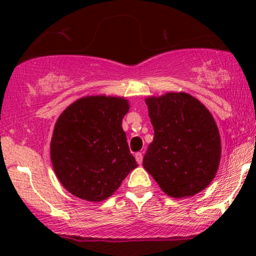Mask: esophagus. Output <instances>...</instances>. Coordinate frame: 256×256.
<instances>
[{
  "instance_id": "1",
  "label": "esophagus",
  "mask_w": 256,
  "mask_h": 256,
  "mask_svg": "<svg viewBox=\"0 0 256 256\" xmlns=\"http://www.w3.org/2000/svg\"><path fill=\"white\" fill-rule=\"evenodd\" d=\"M134 158H136V161L138 164H140V165L143 162V154H142V152H136Z\"/></svg>"
}]
</instances>
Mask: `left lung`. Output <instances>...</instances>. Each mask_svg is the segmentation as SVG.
<instances>
[{"instance_id":"1","label":"left lung","mask_w":256,"mask_h":256,"mask_svg":"<svg viewBox=\"0 0 256 256\" xmlns=\"http://www.w3.org/2000/svg\"><path fill=\"white\" fill-rule=\"evenodd\" d=\"M154 140L143 167L164 192L176 198L194 196L207 188L218 171L222 143L212 114L185 92L148 98Z\"/></svg>"}]
</instances>
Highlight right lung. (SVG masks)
<instances>
[{"mask_svg":"<svg viewBox=\"0 0 256 256\" xmlns=\"http://www.w3.org/2000/svg\"><path fill=\"white\" fill-rule=\"evenodd\" d=\"M128 108L122 98L86 96L58 116L50 143L52 164L72 195L104 201L138 166L122 126Z\"/></svg>","mask_w":256,"mask_h":256,"instance_id":"add662e5","label":"right lung"}]
</instances>
